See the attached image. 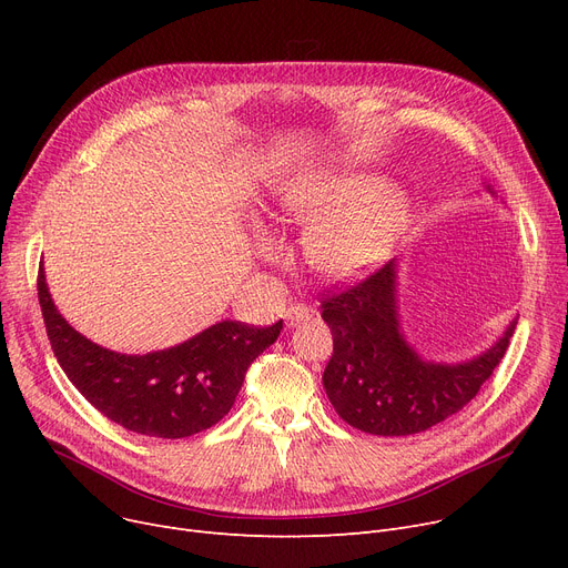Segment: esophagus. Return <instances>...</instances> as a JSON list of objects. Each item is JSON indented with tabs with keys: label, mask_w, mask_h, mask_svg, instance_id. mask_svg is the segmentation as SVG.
<instances>
[{
	"label": "esophagus",
	"mask_w": 568,
	"mask_h": 568,
	"mask_svg": "<svg viewBox=\"0 0 568 568\" xmlns=\"http://www.w3.org/2000/svg\"><path fill=\"white\" fill-rule=\"evenodd\" d=\"M311 308L306 306V304H292V306H287V311H285V322L290 324V326H296V324H302V322H306L308 317H311Z\"/></svg>",
	"instance_id": "obj_1"
}]
</instances>
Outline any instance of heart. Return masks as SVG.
I'll use <instances>...</instances> for the list:
<instances>
[{
  "label": "heart",
  "instance_id": "heart-1",
  "mask_svg": "<svg viewBox=\"0 0 568 568\" xmlns=\"http://www.w3.org/2000/svg\"><path fill=\"white\" fill-rule=\"evenodd\" d=\"M368 174H334L292 191L285 209L292 221L313 227L306 242L311 264L329 281H354L389 253L407 223V200L396 189H379ZM266 253L274 251L264 242Z\"/></svg>",
  "mask_w": 568,
  "mask_h": 568
}]
</instances>
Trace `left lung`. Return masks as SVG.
<instances>
[{"mask_svg": "<svg viewBox=\"0 0 568 568\" xmlns=\"http://www.w3.org/2000/svg\"><path fill=\"white\" fill-rule=\"evenodd\" d=\"M320 304L334 336L326 396L352 428L384 437L424 433L460 412L499 366L518 324L471 362H422L398 329L394 260Z\"/></svg>", "mask_w": 568, "mask_h": 568, "instance_id": "8db88e82", "label": "left lung"}]
</instances>
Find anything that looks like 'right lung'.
Segmentation results:
<instances>
[{
    "instance_id": "obj_1",
    "label": "right lung",
    "mask_w": 568,
    "mask_h": 568,
    "mask_svg": "<svg viewBox=\"0 0 568 568\" xmlns=\"http://www.w3.org/2000/svg\"><path fill=\"white\" fill-rule=\"evenodd\" d=\"M37 287L48 341L75 389L110 422L146 437L179 439L216 426L251 364L283 329V320L272 326L225 320L176 347L131 356L87 341L59 315L43 266Z\"/></svg>"
}]
</instances>
